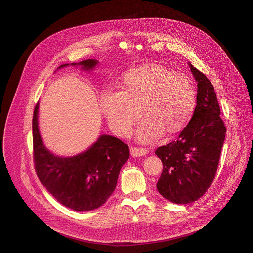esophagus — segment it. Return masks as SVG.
<instances>
[{"mask_svg":"<svg viewBox=\"0 0 253 253\" xmlns=\"http://www.w3.org/2000/svg\"><path fill=\"white\" fill-rule=\"evenodd\" d=\"M130 152L132 156H143L148 153V150L145 148H138V147H132L130 149Z\"/></svg>","mask_w":253,"mask_h":253,"instance_id":"obj_1","label":"esophagus"}]
</instances>
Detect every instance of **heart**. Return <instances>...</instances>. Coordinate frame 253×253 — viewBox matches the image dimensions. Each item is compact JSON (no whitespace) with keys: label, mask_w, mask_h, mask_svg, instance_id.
<instances>
[{"label":"heart","mask_w":253,"mask_h":253,"mask_svg":"<svg viewBox=\"0 0 253 253\" xmlns=\"http://www.w3.org/2000/svg\"><path fill=\"white\" fill-rule=\"evenodd\" d=\"M196 102V90L190 78L157 63L128 70L123 76L122 91L108 90L101 97V109L110 128L119 136H128L142 113L145 120L137 138L146 143L164 132L167 135L181 132L189 124Z\"/></svg>","instance_id":"obj_1"}]
</instances>
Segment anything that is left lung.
I'll return each mask as SVG.
<instances>
[{"label": "left lung", "instance_id": "1", "mask_svg": "<svg viewBox=\"0 0 253 253\" xmlns=\"http://www.w3.org/2000/svg\"><path fill=\"white\" fill-rule=\"evenodd\" d=\"M198 82L197 106L177 141L155 150L163 170L156 184L166 200L178 204L198 201L211 186L225 141L226 127L209 79L190 63Z\"/></svg>", "mask_w": 253, "mask_h": 253}]
</instances>
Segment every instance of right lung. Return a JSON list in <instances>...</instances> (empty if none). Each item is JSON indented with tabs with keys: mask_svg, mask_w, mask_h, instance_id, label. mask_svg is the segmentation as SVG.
Listing matches in <instances>:
<instances>
[{
	"mask_svg": "<svg viewBox=\"0 0 253 253\" xmlns=\"http://www.w3.org/2000/svg\"><path fill=\"white\" fill-rule=\"evenodd\" d=\"M71 64L89 70L98 61L86 59ZM38 107L39 103L34 108L32 131L34 166L40 182L57 202L75 211L100 207L116 187L120 169L130 156L128 145L115 137L102 135L86 152L72 157L56 156L46 149L41 139Z\"/></svg>",
	"mask_w": 253,
	"mask_h": 253,
	"instance_id": "1",
	"label": "right lung"
}]
</instances>
